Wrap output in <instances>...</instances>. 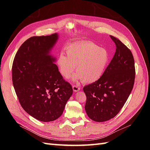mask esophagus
<instances>
[{
    "mask_svg": "<svg viewBox=\"0 0 150 150\" xmlns=\"http://www.w3.org/2000/svg\"><path fill=\"white\" fill-rule=\"evenodd\" d=\"M72 89H73L74 92H78L81 89V88L78 85H74L73 86H72Z\"/></svg>",
    "mask_w": 150,
    "mask_h": 150,
    "instance_id": "esophagus-1",
    "label": "esophagus"
}]
</instances>
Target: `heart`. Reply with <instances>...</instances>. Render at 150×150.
<instances>
[{
	"label": "heart",
	"instance_id": "obj_1",
	"mask_svg": "<svg viewBox=\"0 0 150 150\" xmlns=\"http://www.w3.org/2000/svg\"><path fill=\"white\" fill-rule=\"evenodd\" d=\"M66 54L61 52L57 59V64L61 74L69 78L76 68L78 72L72 80L82 79L84 83H93L101 78L110 61L108 50L91 42H79L69 44Z\"/></svg>",
	"mask_w": 150,
	"mask_h": 150
}]
</instances>
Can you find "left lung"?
<instances>
[{"mask_svg": "<svg viewBox=\"0 0 150 150\" xmlns=\"http://www.w3.org/2000/svg\"><path fill=\"white\" fill-rule=\"evenodd\" d=\"M116 44L112 59L100 79L86 85L85 110L90 119L103 122L120 112L133 89L135 67L133 54L119 39L110 35Z\"/></svg>", "mask_w": 150, "mask_h": 150, "instance_id": "8db88e82", "label": "left lung"}]
</instances>
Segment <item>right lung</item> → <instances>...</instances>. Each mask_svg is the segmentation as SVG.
Masks as SVG:
<instances>
[{
	"label": "right lung",
	"mask_w": 150,
	"mask_h": 150,
	"mask_svg": "<svg viewBox=\"0 0 150 150\" xmlns=\"http://www.w3.org/2000/svg\"><path fill=\"white\" fill-rule=\"evenodd\" d=\"M57 39L56 33L30 38L19 47L12 64L13 86L21 106L43 122L62 115L73 91L49 54Z\"/></svg>",
	"instance_id": "add662e5"
}]
</instances>
